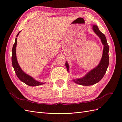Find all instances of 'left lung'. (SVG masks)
Wrapping results in <instances>:
<instances>
[{
	"instance_id": "left-lung-1",
	"label": "left lung",
	"mask_w": 122,
	"mask_h": 122,
	"mask_svg": "<svg viewBox=\"0 0 122 122\" xmlns=\"http://www.w3.org/2000/svg\"><path fill=\"white\" fill-rule=\"evenodd\" d=\"M92 28L95 34L101 39L103 45L104 46L103 54L101 60L96 67L91 70L82 78L73 79L75 83L81 86H92L99 82L104 76L109 65V46L105 36L99 30L97 25H94ZM65 65L67 71L69 72V66L67 61H66Z\"/></svg>"
}]
</instances>
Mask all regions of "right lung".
I'll use <instances>...</instances> for the list:
<instances>
[{
  "instance_id": "obj_1",
  "label": "right lung",
  "mask_w": 122,
  "mask_h": 122,
  "mask_svg": "<svg viewBox=\"0 0 122 122\" xmlns=\"http://www.w3.org/2000/svg\"><path fill=\"white\" fill-rule=\"evenodd\" d=\"M21 32L19 31L18 32L16 36H18L19 35V33ZM17 39L16 38L15 42L13 46L12 49V65L14 68L17 77H18L21 81H22L26 84L28 85L29 86H38L40 85L43 84L45 83H42L38 81L35 80L32 77L29 75L27 74L24 72L23 71V70L21 69L20 66L18 64L17 59L16 57V46H17Z\"/></svg>"
}]
</instances>
